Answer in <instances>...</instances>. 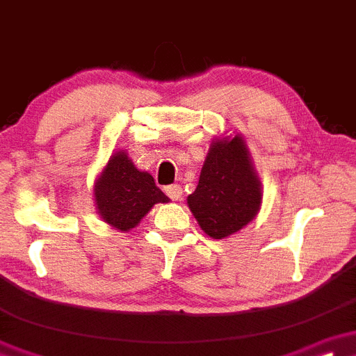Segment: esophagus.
<instances>
[{
  "mask_svg": "<svg viewBox=\"0 0 356 356\" xmlns=\"http://www.w3.org/2000/svg\"><path fill=\"white\" fill-rule=\"evenodd\" d=\"M166 195L171 198V200H175V202L181 200V197H183L181 186H179V185H170L166 188Z\"/></svg>",
  "mask_w": 356,
  "mask_h": 356,
  "instance_id": "esophagus-1",
  "label": "esophagus"
}]
</instances>
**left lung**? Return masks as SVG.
<instances>
[{
	"instance_id": "obj_1",
	"label": "left lung",
	"mask_w": 356,
	"mask_h": 356,
	"mask_svg": "<svg viewBox=\"0 0 356 356\" xmlns=\"http://www.w3.org/2000/svg\"><path fill=\"white\" fill-rule=\"evenodd\" d=\"M261 181L239 134L210 144L200 179L186 202L198 225L213 239L236 234L261 207Z\"/></svg>"
}]
</instances>
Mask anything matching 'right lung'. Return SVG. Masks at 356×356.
Listing matches in <instances>:
<instances>
[{"instance_id": "add662e5", "label": "right lung", "mask_w": 356, "mask_h": 356, "mask_svg": "<svg viewBox=\"0 0 356 356\" xmlns=\"http://www.w3.org/2000/svg\"><path fill=\"white\" fill-rule=\"evenodd\" d=\"M170 198L156 186L147 171L134 166L125 151H115L95 181V202L103 222L118 231H131L154 204Z\"/></svg>"}]
</instances>
